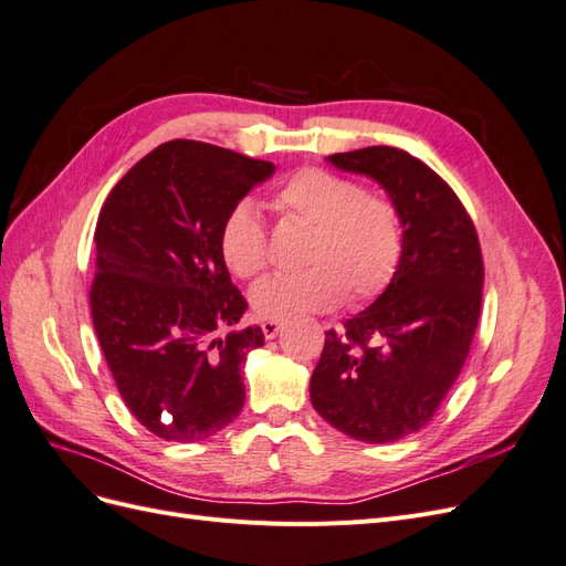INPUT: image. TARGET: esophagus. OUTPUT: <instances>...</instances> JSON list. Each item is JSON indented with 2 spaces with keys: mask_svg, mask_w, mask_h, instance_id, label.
Returning a JSON list of instances; mask_svg holds the SVG:
<instances>
[{
  "mask_svg": "<svg viewBox=\"0 0 566 566\" xmlns=\"http://www.w3.org/2000/svg\"><path fill=\"white\" fill-rule=\"evenodd\" d=\"M281 328H283V323H281V321H271V318L262 321V333H264V337H266V339H273V337H276Z\"/></svg>",
  "mask_w": 566,
  "mask_h": 566,
  "instance_id": "1",
  "label": "esophagus"
}]
</instances>
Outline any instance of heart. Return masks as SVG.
<instances>
[{"instance_id":"1","label":"heart","mask_w":566,"mask_h":566,"mask_svg":"<svg viewBox=\"0 0 566 566\" xmlns=\"http://www.w3.org/2000/svg\"><path fill=\"white\" fill-rule=\"evenodd\" d=\"M273 205L312 227L304 262L252 287V306L262 318L285 321L306 312H328L347 297L366 302L391 283L403 252L399 210L354 179L321 167H304L273 196ZM219 254L231 273L254 279L269 264L262 217L250 200H238L221 219Z\"/></svg>"}]
</instances>
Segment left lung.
I'll return each instance as SVG.
<instances>
[{"label":"left lung","mask_w":566,"mask_h":566,"mask_svg":"<svg viewBox=\"0 0 566 566\" xmlns=\"http://www.w3.org/2000/svg\"><path fill=\"white\" fill-rule=\"evenodd\" d=\"M328 163L385 188L403 252L385 293L325 333L310 394L335 430L389 443L422 430L458 380L482 310V248L453 188L410 153L370 146Z\"/></svg>","instance_id":"left-lung-1"}]
</instances>
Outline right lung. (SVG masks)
Segmentation results:
<instances>
[{
	"label": "right lung",
	"mask_w": 566,
	"mask_h": 566,
	"mask_svg": "<svg viewBox=\"0 0 566 566\" xmlns=\"http://www.w3.org/2000/svg\"><path fill=\"white\" fill-rule=\"evenodd\" d=\"M273 169L229 148L175 139L136 163L101 208L94 331L119 397L165 441L208 439L245 403L243 364L264 333L235 331L248 302L217 235L231 205Z\"/></svg>",
	"instance_id": "add662e5"
}]
</instances>
